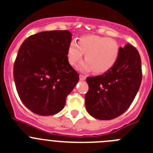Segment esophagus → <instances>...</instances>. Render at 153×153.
I'll list each match as a JSON object with an SVG mask.
<instances>
[{
	"mask_svg": "<svg viewBox=\"0 0 153 153\" xmlns=\"http://www.w3.org/2000/svg\"><path fill=\"white\" fill-rule=\"evenodd\" d=\"M86 76H84V75H79V79H80V80H85V79H86Z\"/></svg>",
	"mask_w": 153,
	"mask_h": 153,
	"instance_id": "obj_1",
	"label": "esophagus"
}]
</instances>
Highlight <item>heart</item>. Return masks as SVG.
I'll return each instance as SVG.
<instances>
[{
    "instance_id": "1",
    "label": "heart",
    "mask_w": 153,
    "mask_h": 153,
    "mask_svg": "<svg viewBox=\"0 0 153 153\" xmlns=\"http://www.w3.org/2000/svg\"><path fill=\"white\" fill-rule=\"evenodd\" d=\"M120 45L116 40L106 36L88 35L81 37L78 43L70 42L67 51L70 64L76 65L85 53L84 62L79 66L82 71L93 70L95 74H103L117 63L120 55Z\"/></svg>"
}]
</instances>
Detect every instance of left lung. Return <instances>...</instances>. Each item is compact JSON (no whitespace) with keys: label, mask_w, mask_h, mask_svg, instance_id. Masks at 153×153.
Returning a JSON list of instances; mask_svg holds the SVG:
<instances>
[{"label":"left lung","mask_w":153,"mask_h":153,"mask_svg":"<svg viewBox=\"0 0 153 153\" xmlns=\"http://www.w3.org/2000/svg\"><path fill=\"white\" fill-rule=\"evenodd\" d=\"M120 48L118 60L110 70L86 78L89 90L85 106L92 117L98 120H113L125 113L141 84L140 53L130 44Z\"/></svg>","instance_id":"left-lung-1"}]
</instances>
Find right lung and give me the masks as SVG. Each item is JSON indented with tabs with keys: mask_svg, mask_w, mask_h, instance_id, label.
I'll use <instances>...</instances> for the list:
<instances>
[{
	"mask_svg": "<svg viewBox=\"0 0 153 153\" xmlns=\"http://www.w3.org/2000/svg\"><path fill=\"white\" fill-rule=\"evenodd\" d=\"M69 30L43 31L31 35L19 49L13 65V79L24 106L40 116L61 111L66 98L79 81L69 63Z\"/></svg>",
	"mask_w": 153,
	"mask_h": 153,
	"instance_id": "obj_1",
	"label": "right lung"
}]
</instances>
